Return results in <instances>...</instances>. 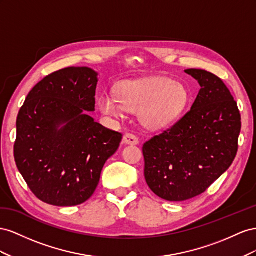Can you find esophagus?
I'll return each mask as SVG.
<instances>
[{
  "label": "esophagus",
  "mask_w": 256,
  "mask_h": 256,
  "mask_svg": "<svg viewBox=\"0 0 256 256\" xmlns=\"http://www.w3.org/2000/svg\"><path fill=\"white\" fill-rule=\"evenodd\" d=\"M123 142L126 144H138L140 140H138V138L134 134L128 133L123 137Z\"/></svg>",
  "instance_id": "1"
}]
</instances>
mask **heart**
<instances>
[{
  "mask_svg": "<svg viewBox=\"0 0 256 256\" xmlns=\"http://www.w3.org/2000/svg\"><path fill=\"white\" fill-rule=\"evenodd\" d=\"M190 102L186 88L167 78L126 82L120 86L118 96L105 93L98 100L100 112L121 116L124 112H140L144 126L158 130L170 126L184 114Z\"/></svg>",
  "mask_w": 256,
  "mask_h": 256,
  "instance_id": "obj_1",
  "label": "heart"
}]
</instances>
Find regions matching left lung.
<instances>
[{"mask_svg": "<svg viewBox=\"0 0 256 256\" xmlns=\"http://www.w3.org/2000/svg\"><path fill=\"white\" fill-rule=\"evenodd\" d=\"M184 72L200 86L191 110L142 147L146 182L170 202L193 198L220 178L235 160L242 130L237 103L222 80L204 70Z\"/></svg>", "mask_w": 256, "mask_h": 256, "instance_id": "left-lung-1", "label": "left lung"}]
</instances>
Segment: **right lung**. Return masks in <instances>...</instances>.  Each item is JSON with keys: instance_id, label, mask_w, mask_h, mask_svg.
Here are the masks:
<instances>
[{"instance_id": "right-lung-1", "label": "right lung", "mask_w": 256, "mask_h": 256, "mask_svg": "<svg viewBox=\"0 0 256 256\" xmlns=\"http://www.w3.org/2000/svg\"><path fill=\"white\" fill-rule=\"evenodd\" d=\"M98 72L68 68L44 78L28 94L17 116L14 156L34 195L68 207L93 195L106 160L122 134L94 121Z\"/></svg>"}]
</instances>
